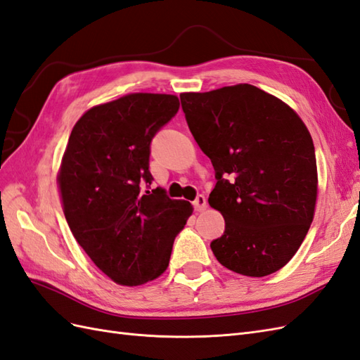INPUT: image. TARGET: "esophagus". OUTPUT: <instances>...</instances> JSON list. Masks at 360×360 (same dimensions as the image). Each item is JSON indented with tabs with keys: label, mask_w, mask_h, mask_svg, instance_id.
<instances>
[{
	"label": "esophagus",
	"mask_w": 360,
	"mask_h": 360,
	"mask_svg": "<svg viewBox=\"0 0 360 360\" xmlns=\"http://www.w3.org/2000/svg\"><path fill=\"white\" fill-rule=\"evenodd\" d=\"M206 207V197L205 195H197V198L194 200V209L197 212H201Z\"/></svg>",
	"instance_id": "34e87169"
}]
</instances>
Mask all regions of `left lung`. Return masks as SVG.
<instances>
[{"label":"left lung","instance_id":"8db88e82","mask_svg":"<svg viewBox=\"0 0 360 360\" xmlns=\"http://www.w3.org/2000/svg\"><path fill=\"white\" fill-rule=\"evenodd\" d=\"M180 101L215 169L209 205L226 221L210 243L215 258L240 275L274 274L313 221L318 171L309 129L287 103L249 84L181 93Z\"/></svg>","mask_w":360,"mask_h":360}]
</instances>
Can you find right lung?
Instances as JSON below:
<instances>
[{"mask_svg": "<svg viewBox=\"0 0 360 360\" xmlns=\"http://www.w3.org/2000/svg\"><path fill=\"white\" fill-rule=\"evenodd\" d=\"M180 108L172 94L134 93L86 111L76 122L60 165L59 189L76 241L122 285L160 276L192 206L151 192L154 136Z\"/></svg>", "mask_w": 360, "mask_h": 360, "instance_id": "1", "label": "right lung"}]
</instances>
